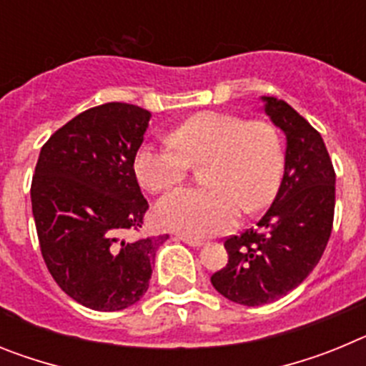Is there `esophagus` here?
<instances>
[{"label":"esophagus","instance_id":"1","mask_svg":"<svg viewBox=\"0 0 366 366\" xmlns=\"http://www.w3.org/2000/svg\"><path fill=\"white\" fill-rule=\"evenodd\" d=\"M177 238H179L181 242H185L187 245H192V247H202L203 244H205V242L203 240H199V238H190V236H177Z\"/></svg>","mask_w":366,"mask_h":366}]
</instances>
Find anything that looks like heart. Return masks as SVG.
<instances>
[{
  "mask_svg": "<svg viewBox=\"0 0 366 366\" xmlns=\"http://www.w3.org/2000/svg\"><path fill=\"white\" fill-rule=\"evenodd\" d=\"M168 144L143 143L134 155L135 179L148 192H163L199 168L205 187L179 189L157 202L154 218L190 238L229 231L244 212L274 198L284 174L282 139L266 121H245L222 112L196 113L168 134Z\"/></svg>",
  "mask_w": 366,
  "mask_h": 366,
  "instance_id": "1",
  "label": "heart"
}]
</instances>
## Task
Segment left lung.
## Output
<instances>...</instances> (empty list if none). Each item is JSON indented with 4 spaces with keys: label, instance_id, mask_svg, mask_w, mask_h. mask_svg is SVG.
Wrapping results in <instances>:
<instances>
[{
    "label": "left lung",
    "instance_id": "obj_1",
    "mask_svg": "<svg viewBox=\"0 0 366 366\" xmlns=\"http://www.w3.org/2000/svg\"><path fill=\"white\" fill-rule=\"evenodd\" d=\"M262 100L286 135L282 181L257 229L225 240L227 266L211 277L216 292L244 306L274 302L312 273L332 234L335 209L334 164L321 134L284 100Z\"/></svg>",
    "mask_w": 366,
    "mask_h": 366
}]
</instances>
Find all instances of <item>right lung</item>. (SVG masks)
<instances>
[{"instance_id":"1","label":"right lung","mask_w":366,"mask_h":366,"mask_svg":"<svg viewBox=\"0 0 366 366\" xmlns=\"http://www.w3.org/2000/svg\"><path fill=\"white\" fill-rule=\"evenodd\" d=\"M152 113L108 102L86 109L41 147L31 202L45 266L86 308L117 312L147 293L152 264L168 238L126 240L143 227L148 202L134 155Z\"/></svg>"}]
</instances>
